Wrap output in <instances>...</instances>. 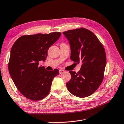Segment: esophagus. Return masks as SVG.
<instances>
[{"instance_id": "1", "label": "esophagus", "mask_w": 124, "mask_h": 124, "mask_svg": "<svg viewBox=\"0 0 124 124\" xmlns=\"http://www.w3.org/2000/svg\"><path fill=\"white\" fill-rule=\"evenodd\" d=\"M65 70H63V69H60V70H59V72H60V74H63V73H65Z\"/></svg>"}]
</instances>
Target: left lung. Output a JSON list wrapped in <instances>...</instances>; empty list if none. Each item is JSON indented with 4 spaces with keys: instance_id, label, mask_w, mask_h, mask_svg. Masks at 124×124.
Listing matches in <instances>:
<instances>
[{
    "instance_id": "8db88e82",
    "label": "left lung",
    "mask_w": 124,
    "mask_h": 124,
    "mask_svg": "<svg viewBox=\"0 0 124 124\" xmlns=\"http://www.w3.org/2000/svg\"><path fill=\"white\" fill-rule=\"evenodd\" d=\"M71 48L70 59L81 63L80 70L70 71L71 79L66 84L73 95L79 98L91 95L104 78L106 55L103 45L93 32L81 28L63 32Z\"/></svg>"
}]
</instances>
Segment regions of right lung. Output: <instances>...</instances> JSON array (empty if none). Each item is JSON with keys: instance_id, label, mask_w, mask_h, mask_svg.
<instances>
[{"instance_id": "right-lung-1", "label": "right lung", "mask_w": 124, "mask_h": 124, "mask_svg": "<svg viewBox=\"0 0 124 124\" xmlns=\"http://www.w3.org/2000/svg\"><path fill=\"white\" fill-rule=\"evenodd\" d=\"M61 33H37L20 37L12 46L8 71L17 88L28 99L42 100L48 95L53 78L59 75L55 69L48 71L39 66L44 61L49 48L57 41Z\"/></svg>"}]
</instances>
